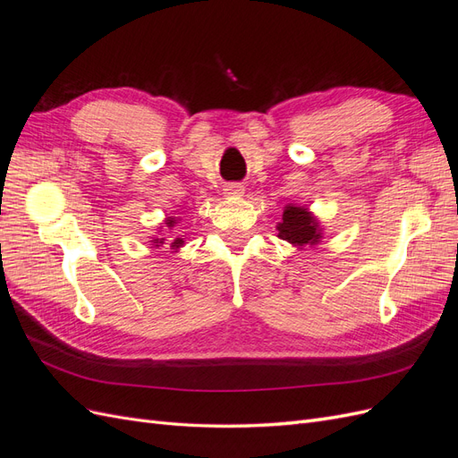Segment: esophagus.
Wrapping results in <instances>:
<instances>
[{
	"label": "esophagus",
	"mask_w": 458,
	"mask_h": 458,
	"mask_svg": "<svg viewBox=\"0 0 458 458\" xmlns=\"http://www.w3.org/2000/svg\"><path fill=\"white\" fill-rule=\"evenodd\" d=\"M224 191H225L227 197H241L244 187L241 183H229V185H225Z\"/></svg>",
	"instance_id": "1"
}]
</instances>
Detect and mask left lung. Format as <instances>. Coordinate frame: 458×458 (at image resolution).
<instances>
[{
    "label": "left lung",
    "instance_id": "8db88e82",
    "mask_svg": "<svg viewBox=\"0 0 458 458\" xmlns=\"http://www.w3.org/2000/svg\"><path fill=\"white\" fill-rule=\"evenodd\" d=\"M276 229H279V239L296 246L315 244L318 237H321L315 217L306 208L300 206H286V210L283 212V221L276 225Z\"/></svg>",
    "mask_w": 458,
    "mask_h": 458
}]
</instances>
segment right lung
Returning a JSON list of instances; mask_svg holds the SVG:
<instances>
[{
  "instance_id": "right-lung-1",
  "label": "right lung",
  "mask_w": 458,
  "mask_h": 458,
  "mask_svg": "<svg viewBox=\"0 0 458 458\" xmlns=\"http://www.w3.org/2000/svg\"><path fill=\"white\" fill-rule=\"evenodd\" d=\"M174 225H175V219H174V217H170L168 221H165V227H168V229H172ZM157 242H158L157 246H160L164 241H158V239H157ZM182 244H183V239H175V241L172 242V248H179Z\"/></svg>"
}]
</instances>
